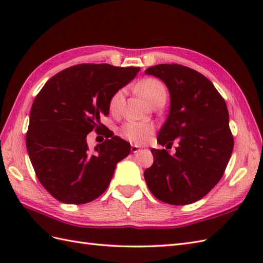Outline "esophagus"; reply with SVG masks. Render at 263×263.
Here are the masks:
<instances>
[{
    "label": "esophagus",
    "instance_id": "34e87169",
    "mask_svg": "<svg viewBox=\"0 0 263 263\" xmlns=\"http://www.w3.org/2000/svg\"><path fill=\"white\" fill-rule=\"evenodd\" d=\"M139 150H140V148H139L138 146H131V152L133 153V154H137Z\"/></svg>",
    "mask_w": 263,
    "mask_h": 263
}]
</instances>
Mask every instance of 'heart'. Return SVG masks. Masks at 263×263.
<instances>
[{
	"mask_svg": "<svg viewBox=\"0 0 263 263\" xmlns=\"http://www.w3.org/2000/svg\"><path fill=\"white\" fill-rule=\"evenodd\" d=\"M138 90L152 105L158 102L159 99H166L167 96L164 83L155 78H148V79L141 81L138 86ZM123 97H124V89H120L110 97L109 109L111 113H117L120 110ZM153 131L154 126L150 123L128 121L122 125L120 135L128 142L142 144L150 138Z\"/></svg>",
	"mask_w": 263,
	"mask_h": 263,
	"instance_id": "1",
	"label": "heart"
}]
</instances>
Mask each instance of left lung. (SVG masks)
Segmentation results:
<instances>
[{"instance_id": "obj_1", "label": "left lung", "mask_w": 263, "mask_h": 263, "mask_svg": "<svg viewBox=\"0 0 263 263\" xmlns=\"http://www.w3.org/2000/svg\"><path fill=\"white\" fill-rule=\"evenodd\" d=\"M144 73L157 77L170 91V114L157 142L166 148L179 142L174 155L152 149L154 164L144 180L163 202L193 203L219 182L233 153L226 103L209 79L187 66L158 64Z\"/></svg>"}]
</instances>
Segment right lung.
Segmentation results:
<instances>
[{"label": "right lung", "mask_w": 263, "mask_h": 263, "mask_svg": "<svg viewBox=\"0 0 263 263\" xmlns=\"http://www.w3.org/2000/svg\"><path fill=\"white\" fill-rule=\"evenodd\" d=\"M140 70L79 64L49 79L33 100L26 146L42 185L61 202L82 204L108 187L116 164L131 152L113 132L89 150L87 135L104 125L109 99Z\"/></svg>", "instance_id": "1"}]
</instances>
